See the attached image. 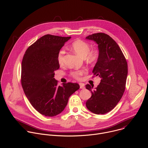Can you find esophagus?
I'll list each match as a JSON object with an SVG mask.
<instances>
[{
  "mask_svg": "<svg viewBox=\"0 0 148 148\" xmlns=\"http://www.w3.org/2000/svg\"><path fill=\"white\" fill-rule=\"evenodd\" d=\"M79 87L81 89H84L85 88V87H84V85L82 83H79Z\"/></svg>",
  "mask_w": 148,
  "mask_h": 148,
  "instance_id": "1",
  "label": "esophagus"
}]
</instances>
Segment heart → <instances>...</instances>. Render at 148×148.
Instances as JSON below:
<instances>
[{
    "label": "heart",
    "instance_id": "heart-1",
    "mask_svg": "<svg viewBox=\"0 0 148 148\" xmlns=\"http://www.w3.org/2000/svg\"><path fill=\"white\" fill-rule=\"evenodd\" d=\"M71 48L77 54L86 58L90 61H94L97 57V53L95 51H90L89 44L83 40H77L73 42L71 44ZM64 54L65 51L63 49H61L57 54V61L60 65L64 64ZM86 73V70L85 69H82L72 72L71 75L76 79H79L80 77Z\"/></svg>",
    "mask_w": 148,
    "mask_h": 148
}]
</instances>
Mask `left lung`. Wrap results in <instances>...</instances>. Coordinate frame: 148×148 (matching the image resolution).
<instances>
[{"label":"left lung","mask_w":148,"mask_h":148,"mask_svg":"<svg viewBox=\"0 0 148 148\" xmlns=\"http://www.w3.org/2000/svg\"><path fill=\"white\" fill-rule=\"evenodd\" d=\"M98 45L99 55L92 73L101 78L99 85L87 84L91 92L86 107L95 114H104L114 109L121 99L125 90L128 75V64L120 47L110 36L103 33L86 37Z\"/></svg>","instance_id":"8db88e82"}]
</instances>
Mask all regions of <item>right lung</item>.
<instances>
[{
    "mask_svg": "<svg viewBox=\"0 0 148 148\" xmlns=\"http://www.w3.org/2000/svg\"><path fill=\"white\" fill-rule=\"evenodd\" d=\"M71 37L46 34L32 45L22 62L21 83L34 108L46 116H54L66 108L71 95L79 88L77 83L58 86L54 71L60 68L58 51Z\"/></svg>",
    "mask_w": 148,
    "mask_h": 148,
    "instance_id": "right-lung-1",
    "label": "right lung"
}]
</instances>
